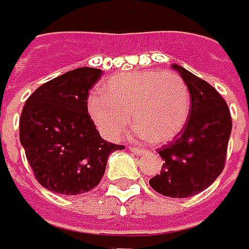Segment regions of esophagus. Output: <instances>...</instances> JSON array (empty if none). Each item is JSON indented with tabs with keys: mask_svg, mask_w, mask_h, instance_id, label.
<instances>
[{
	"mask_svg": "<svg viewBox=\"0 0 249 249\" xmlns=\"http://www.w3.org/2000/svg\"><path fill=\"white\" fill-rule=\"evenodd\" d=\"M130 151L134 153L136 156H143V154H146L147 150H144V149H139V147H130Z\"/></svg>",
	"mask_w": 249,
	"mask_h": 249,
	"instance_id": "1",
	"label": "esophagus"
}]
</instances>
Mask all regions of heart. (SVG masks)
I'll list each match as a JSON object with an SVG mask.
<instances>
[{
	"mask_svg": "<svg viewBox=\"0 0 249 249\" xmlns=\"http://www.w3.org/2000/svg\"><path fill=\"white\" fill-rule=\"evenodd\" d=\"M190 103V90L180 75L134 71L107 80L102 95L89 98L88 110L107 139H117L132 119L140 139L164 143L183 130Z\"/></svg>",
	"mask_w": 249,
	"mask_h": 249,
	"instance_id": "obj_1",
	"label": "heart"
}]
</instances>
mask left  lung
<instances>
[{"mask_svg":"<svg viewBox=\"0 0 249 249\" xmlns=\"http://www.w3.org/2000/svg\"><path fill=\"white\" fill-rule=\"evenodd\" d=\"M186 82L191 110L183 132L159 149L164 160L160 174L149 184L171 198H187L201 193L221 174L231 136V115L222 96L205 80L173 63Z\"/></svg>","mask_w":249,"mask_h":249,"instance_id":"8db88e82","label":"left lung"}]
</instances>
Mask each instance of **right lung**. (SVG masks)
Here are the masks:
<instances>
[{"instance_id": "obj_1", "label": "right lung", "mask_w": 249, "mask_h": 249, "mask_svg": "<svg viewBox=\"0 0 249 249\" xmlns=\"http://www.w3.org/2000/svg\"><path fill=\"white\" fill-rule=\"evenodd\" d=\"M96 68H78L41 85L27 99L19 142L38 183L49 191L76 196L93 190L110 153L123 146L100 137L88 113L89 89L100 79Z\"/></svg>"}]
</instances>
